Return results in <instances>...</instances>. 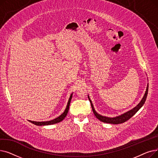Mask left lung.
<instances>
[{"label":"left lung","mask_w":158,"mask_h":158,"mask_svg":"<svg viewBox=\"0 0 158 158\" xmlns=\"http://www.w3.org/2000/svg\"><path fill=\"white\" fill-rule=\"evenodd\" d=\"M148 84H147L145 93L143 98H142V100H141V101L139 102V104L136 106H135L134 108H132V110H131L126 113H124L120 115H118V116H117V117H104V116H102L100 114H98V113H97V111H95V110L94 108L92 102L90 100V98L88 95V97L89 101L91 103V106H92L93 112H94L95 117H97V118H98L99 120L102 122H104V123H112V124H118V123H123V122H126L127 120H128L141 108V107L143 106V105L144 104V103L146 101V98H147V94H148Z\"/></svg>","instance_id":"1"}]
</instances>
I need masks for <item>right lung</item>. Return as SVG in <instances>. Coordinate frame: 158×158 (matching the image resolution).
<instances>
[{"label": "right lung", "mask_w": 158, "mask_h": 158, "mask_svg": "<svg viewBox=\"0 0 158 158\" xmlns=\"http://www.w3.org/2000/svg\"><path fill=\"white\" fill-rule=\"evenodd\" d=\"M72 95H73V93L71 94L70 98L69 99V101L67 103V105H66V108L64 111V112L60 115L59 117H57V118L52 120H49V121H44V122H36V121H32V120H28L30 122L32 123L33 124H35L36 126H48V125H52V124H54V123H59L60 122H61L65 117L66 114H67L68 112H69V107H70V104L72 100Z\"/></svg>", "instance_id": "add662e5"}]
</instances>
